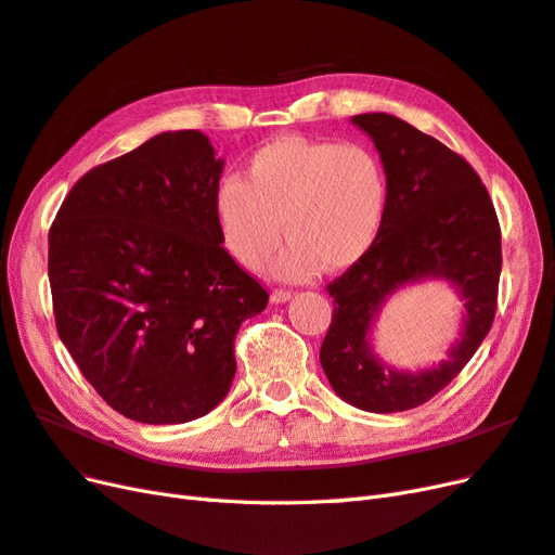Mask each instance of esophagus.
<instances>
[{
	"mask_svg": "<svg viewBox=\"0 0 555 555\" xmlns=\"http://www.w3.org/2000/svg\"><path fill=\"white\" fill-rule=\"evenodd\" d=\"M294 296V292H289V289H273V294H271V298H273V304H284V300H289Z\"/></svg>",
	"mask_w": 555,
	"mask_h": 555,
	"instance_id": "esophagus-1",
	"label": "esophagus"
}]
</instances>
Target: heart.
<instances>
[{
  "label": "heart",
  "instance_id": "b5f03b06",
  "mask_svg": "<svg viewBox=\"0 0 555 555\" xmlns=\"http://www.w3.org/2000/svg\"><path fill=\"white\" fill-rule=\"evenodd\" d=\"M389 180L379 157L359 143L280 137L249 155L243 176H227L212 198L224 247L247 271L261 268L280 238L282 278H308L317 266L347 271L377 243ZM283 227H279V222Z\"/></svg>",
  "mask_w": 555,
  "mask_h": 555
}]
</instances>
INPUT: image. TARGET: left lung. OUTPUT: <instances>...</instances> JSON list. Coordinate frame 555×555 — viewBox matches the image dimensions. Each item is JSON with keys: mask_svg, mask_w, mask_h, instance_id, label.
Returning <instances> with one entry per match:
<instances>
[{"mask_svg": "<svg viewBox=\"0 0 555 555\" xmlns=\"http://www.w3.org/2000/svg\"><path fill=\"white\" fill-rule=\"evenodd\" d=\"M371 133L389 180V208L367 255L326 284L333 317L319 351L340 398L365 412L424 405L456 379L491 331L502 271L500 222L489 190L459 153L389 113L354 115ZM444 276L466 298V328L452 359L435 372L402 376L384 369L366 347L383 298L400 283Z\"/></svg>", "mask_w": 555, "mask_h": 555, "instance_id": "left-lung-1", "label": "left lung"}]
</instances>
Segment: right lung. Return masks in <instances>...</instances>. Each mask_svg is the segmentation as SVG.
I'll return each mask as SVG.
<instances>
[{
  "label": "right lung",
  "instance_id": "add662e5",
  "mask_svg": "<svg viewBox=\"0 0 555 555\" xmlns=\"http://www.w3.org/2000/svg\"><path fill=\"white\" fill-rule=\"evenodd\" d=\"M222 159L166 131L94 166L48 233L55 326L108 405L141 424L208 414L236 375L233 343L268 292L222 247Z\"/></svg>",
  "mask_w": 555,
  "mask_h": 555
}]
</instances>
